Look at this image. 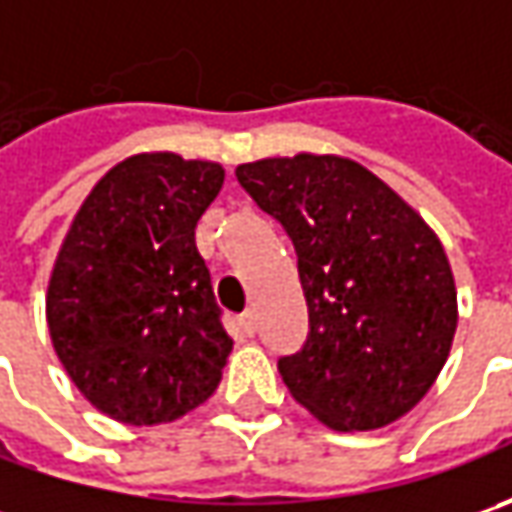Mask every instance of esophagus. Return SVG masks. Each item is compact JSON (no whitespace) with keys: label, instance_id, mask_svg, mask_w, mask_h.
Listing matches in <instances>:
<instances>
[{"label":"esophagus","instance_id":"1","mask_svg":"<svg viewBox=\"0 0 512 512\" xmlns=\"http://www.w3.org/2000/svg\"><path fill=\"white\" fill-rule=\"evenodd\" d=\"M239 325H242V330H245L247 336H253V333H256V316H253V310H247V313H242Z\"/></svg>","mask_w":512,"mask_h":512}]
</instances>
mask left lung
<instances>
[{
	"mask_svg": "<svg viewBox=\"0 0 512 512\" xmlns=\"http://www.w3.org/2000/svg\"><path fill=\"white\" fill-rule=\"evenodd\" d=\"M293 242L310 330L279 359L290 396L333 430H376L422 402L459 322L453 270L422 216L342 156L236 168Z\"/></svg>",
	"mask_w": 512,
	"mask_h": 512,
	"instance_id": "1",
	"label": "left lung"
}]
</instances>
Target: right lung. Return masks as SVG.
<instances>
[{
  "mask_svg": "<svg viewBox=\"0 0 512 512\" xmlns=\"http://www.w3.org/2000/svg\"><path fill=\"white\" fill-rule=\"evenodd\" d=\"M225 170L176 153L110 168L73 216L48 285V330L70 382L125 424H165L213 396L233 339L196 225Z\"/></svg>",
  "mask_w": 512,
  "mask_h": 512,
  "instance_id": "add662e5",
  "label": "right lung"
}]
</instances>
